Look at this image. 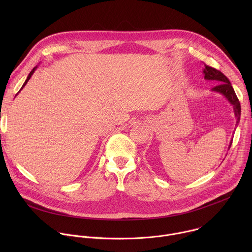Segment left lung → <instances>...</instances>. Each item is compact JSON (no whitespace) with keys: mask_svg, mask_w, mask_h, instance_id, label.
<instances>
[{"mask_svg":"<svg viewBox=\"0 0 252 252\" xmlns=\"http://www.w3.org/2000/svg\"><path fill=\"white\" fill-rule=\"evenodd\" d=\"M203 75H204V79L207 81H215L218 82L219 85L215 86L212 88V92H217L220 93L221 94H223L227 100L231 103V105L233 106V112H234V116L236 119V125H238L239 120H240V113H241V107H240V102L235 94V92L229 82V80L221 73L220 70L211 67L209 65L204 64V68H203ZM232 141H230L229 148L231 147ZM228 148V149H229Z\"/></svg>","mask_w":252,"mask_h":252,"instance_id":"8db88e82","label":"left lung"}]
</instances>
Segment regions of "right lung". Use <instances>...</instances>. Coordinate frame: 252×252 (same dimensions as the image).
<instances>
[{"label": "right lung", "mask_w": 252, "mask_h": 252, "mask_svg": "<svg viewBox=\"0 0 252 252\" xmlns=\"http://www.w3.org/2000/svg\"><path fill=\"white\" fill-rule=\"evenodd\" d=\"M35 68H37V66H34V67H33V68H32V71H31V73H30V74H29V76H28V78H27V80H26V81H25V83H24V85H23V87H22V88H21V90H22V89H23V88H24V87H25V86H26V85H27V83H28V81H29V80H30V79H31V77H32V74H33V73H34V70H35ZM21 90H20V91H21Z\"/></svg>", "instance_id": "add662e5"}]
</instances>
